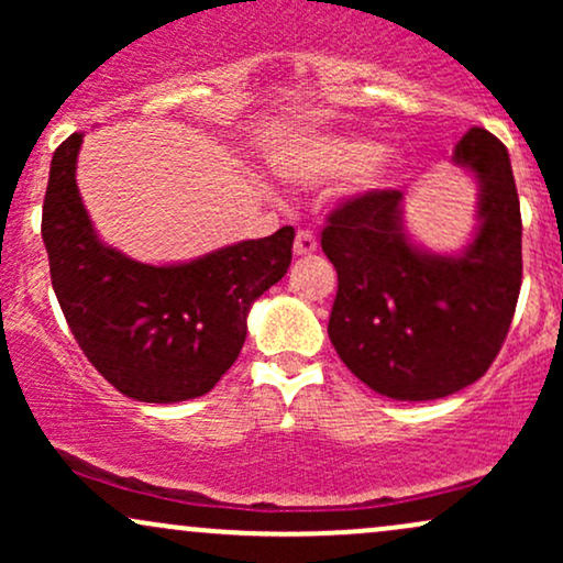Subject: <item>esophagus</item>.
<instances>
[{"label":"esophagus","instance_id":"34e87169","mask_svg":"<svg viewBox=\"0 0 563 563\" xmlns=\"http://www.w3.org/2000/svg\"><path fill=\"white\" fill-rule=\"evenodd\" d=\"M314 251H318V238H314L309 230H299V232H296L294 254H296V256H312Z\"/></svg>","mask_w":563,"mask_h":563}]
</instances>
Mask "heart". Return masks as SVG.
Masks as SVG:
<instances>
[{"mask_svg": "<svg viewBox=\"0 0 563 563\" xmlns=\"http://www.w3.org/2000/svg\"><path fill=\"white\" fill-rule=\"evenodd\" d=\"M397 166L391 151H378L376 142L352 137V134H331L303 142L283 161V169L299 183H328L363 169L365 183H378Z\"/></svg>", "mask_w": 563, "mask_h": 563, "instance_id": "1", "label": "heart"}]
</instances>
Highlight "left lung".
<instances>
[{
    "instance_id": "8db88e82",
    "label": "left lung",
    "mask_w": 563,
    "mask_h": 563,
    "mask_svg": "<svg viewBox=\"0 0 563 563\" xmlns=\"http://www.w3.org/2000/svg\"><path fill=\"white\" fill-rule=\"evenodd\" d=\"M452 161L479 185V224L457 254L412 243L399 190L346 200L322 230V251L339 273L331 344L363 384L405 402L479 380L519 301L521 211L506 145L474 126Z\"/></svg>"
}]
</instances>
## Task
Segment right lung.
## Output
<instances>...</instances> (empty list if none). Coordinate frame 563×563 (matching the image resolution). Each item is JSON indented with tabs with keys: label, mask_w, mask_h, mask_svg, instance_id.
I'll list each match as a JSON object with an SVG mask.
<instances>
[{
	"label": "right lung",
	"mask_w": 563,
	"mask_h": 563,
	"mask_svg": "<svg viewBox=\"0 0 563 563\" xmlns=\"http://www.w3.org/2000/svg\"><path fill=\"white\" fill-rule=\"evenodd\" d=\"M84 134L55 151L42 238L70 333L108 384L140 402L203 397L245 341L249 309L290 267L294 228L179 264H142L102 243L76 187Z\"/></svg>",
	"instance_id": "obj_1"
}]
</instances>
